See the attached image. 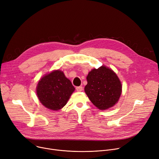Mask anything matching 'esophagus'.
<instances>
[{"label": "esophagus", "mask_w": 159, "mask_h": 159, "mask_svg": "<svg viewBox=\"0 0 159 159\" xmlns=\"http://www.w3.org/2000/svg\"><path fill=\"white\" fill-rule=\"evenodd\" d=\"M76 90H77V91H79V92L82 91V86H78V87L76 88Z\"/></svg>", "instance_id": "esophagus-1"}]
</instances>
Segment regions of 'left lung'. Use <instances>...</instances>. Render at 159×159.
Returning a JSON list of instances; mask_svg holds the SVG:
<instances>
[{
	"instance_id": "1",
	"label": "left lung",
	"mask_w": 159,
	"mask_h": 159,
	"mask_svg": "<svg viewBox=\"0 0 159 159\" xmlns=\"http://www.w3.org/2000/svg\"><path fill=\"white\" fill-rule=\"evenodd\" d=\"M84 88L91 102L100 110H106L118 102L121 94V83L111 69L102 66L93 69L86 77Z\"/></svg>"
}]
</instances>
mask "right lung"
<instances>
[{
    "instance_id": "add662e5",
    "label": "right lung",
    "mask_w": 159,
    "mask_h": 159,
    "mask_svg": "<svg viewBox=\"0 0 159 159\" xmlns=\"http://www.w3.org/2000/svg\"><path fill=\"white\" fill-rule=\"evenodd\" d=\"M75 91L71 81L61 70L47 74L38 82L37 96L44 106L50 110L58 111L66 104Z\"/></svg>"
}]
</instances>
